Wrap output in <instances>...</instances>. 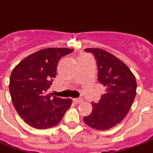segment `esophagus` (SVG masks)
<instances>
[{"mask_svg": "<svg viewBox=\"0 0 153 153\" xmlns=\"http://www.w3.org/2000/svg\"><path fill=\"white\" fill-rule=\"evenodd\" d=\"M73 102L75 104H79L82 102V100L81 99H73Z\"/></svg>", "mask_w": 153, "mask_h": 153, "instance_id": "34e87169", "label": "esophagus"}]
</instances>
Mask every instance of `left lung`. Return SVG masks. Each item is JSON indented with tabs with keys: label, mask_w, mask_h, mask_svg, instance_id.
Masks as SVG:
<instances>
[{
	"label": "left lung",
	"mask_w": 153,
	"mask_h": 153,
	"mask_svg": "<svg viewBox=\"0 0 153 153\" xmlns=\"http://www.w3.org/2000/svg\"><path fill=\"white\" fill-rule=\"evenodd\" d=\"M94 55L98 66V81L105 87L98 103H92L91 114L84 117L86 124L106 130L123 120L131 108L136 94V80L126 65L100 48H86Z\"/></svg>",
	"instance_id": "8db88e82"
}]
</instances>
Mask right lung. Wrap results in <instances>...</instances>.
Returning a JSON list of instances; mask_svg holds the SVG:
<instances>
[{
  "mask_svg": "<svg viewBox=\"0 0 153 153\" xmlns=\"http://www.w3.org/2000/svg\"><path fill=\"white\" fill-rule=\"evenodd\" d=\"M74 49L45 48L29 55L13 70L9 90L12 101L22 119L37 129L57 125L72 100L48 93L57 73L58 62Z\"/></svg>",
  "mask_w": 153,
  "mask_h": 153,
  "instance_id": "right-lung-1",
  "label": "right lung"
}]
</instances>
